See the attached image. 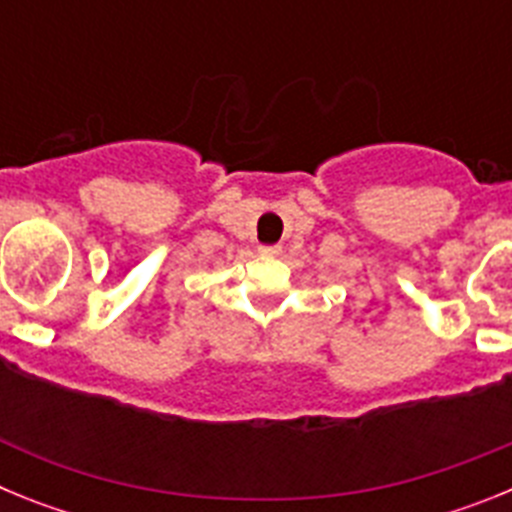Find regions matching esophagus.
I'll use <instances>...</instances> for the list:
<instances>
[{
	"label": "esophagus",
	"instance_id": "34e87169",
	"mask_svg": "<svg viewBox=\"0 0 512 512\" xmlns=\"http://www.w3.org/2000/svg\"><path fill=\"white\" fill-rule=\"evenodd\" d=\"M279 251H282L279 246H259V253H264V256H277Z\"/></svg>",
	"mask_w": 512,
	"mask_h": 512
}]
</instances>
